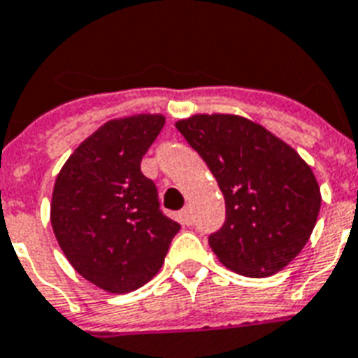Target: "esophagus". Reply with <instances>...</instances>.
<instances>
[{
	"label": "esophagus",
	"mask_w": 358,
	"mask_h": 358,
	"mask_svg": "<svg viewBox=\"0 0 358 358\" xmlns=\"http://www.w3.org/2000/svg\"><path fill=\"white\" fill-rule=\"evenodd\" d=\"M181 220L182 224H187V227H190L192 222H194V217H192V209L190 208H185L181 211Z\"/></svg>",
	"instance_id": "esophagus-1"
}]
</instances>
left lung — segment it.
<instances>
[{
    "instance_id": "obj_1",
    "label": "left lung",
    "mask_w": 358,
    "mask_h": 358,
    "mask_svg": "<svg viewBox=\"0 0 358 358\" xmlns=\"http://www.w3.org/2000/svg\"><path fill=\"white\" fill-rule=\"evenodd\" d=\"M219 182L227 219L209 236L222 264L247 278L283 270L310 240L321 190L296 150L238 115H194L176 122Z\"/></svg>"
}]
</instances>
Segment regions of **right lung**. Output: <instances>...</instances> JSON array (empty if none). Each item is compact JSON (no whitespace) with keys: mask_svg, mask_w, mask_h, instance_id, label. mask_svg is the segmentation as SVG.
<instances>
[{"mask_svg":"<svg viewBox=\"0 0 358 358\" xmlns=\"http://www.w3.org/2000/svg\"><path fill=\"white\" fill-rule=\"evenodd\" d=\"M162 115L109 120L75 149L56 177L50 222L69 264L99 289L124 294L162 268L181 224L162 213L141 158Z\"/></svg>","mask_w":358,"mask_h":358,"instance_id":"right-lung-1","label":"right lung"}]
</instances>
